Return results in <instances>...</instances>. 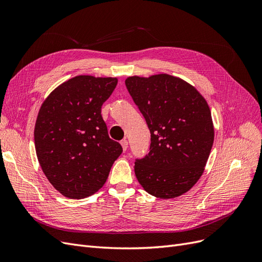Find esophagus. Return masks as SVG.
<instances>
[{"instance_id":"34e87169","label":"esophagus","mask_w":262,"mask_h":262,"mask_svg":"<svg viewBox=\"0 0 262 262\" xmlns=\"http://www.w3.org/2000/svg\"><path fill=\"white\" fill-rule=\"evenodd\" d=\"M121 146H122V149L125 152V150L128 149V141H126V140H122V141H121Z\"/></svg>"}]
</instances>
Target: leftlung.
I'll return each instance as SVG.
<instances>
[{
  "mask_svg": "<svg viewBox=\"0 0 262 262\" xmlns=\"http://www.w3.org/2000/svg\"><path fill=\"white\" fill-rule=\"evenodd\" d=\"M125 85L150 132L149 153L134 165L140 185L161 199L188 192L202 176L214 141L207 100L193 85L166 73L129 76Z\"/></svg>",
  "mask_w": 262,
  "mask_h": 262,
  "instance_id": "obj_1",
  "label": "left lung"
}]
</instances>
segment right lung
<instances>
[{
	"instance_id": "add662e5",
	"label": "right lung",
	"mask_w": 262,
	"mask_h": 262,
	"mask_svg": "<svg viewBox=\"0 0 262 262\" xmlns=\"http://www.w3.org/2000/svg\"><path fill=\"white\" fill-rule=\"evenodd\" d=\"M117 83V77L74 76L55 87L39 109L34 132L38 162L53 188L70 199L96 193L122 153L101 117Z\"/></svg>"
}]
</instances>
